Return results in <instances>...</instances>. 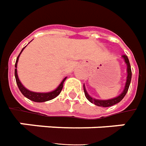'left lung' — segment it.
I'll return each mask as SVG.
<instances>
[{"label": "left lung", "instance_id": "1", "mask_svg": "<svg viewBox=\"0 0 146 146\" xmlns=\"http://www.w3.org/2000/svg\"><path fill=\"white\" fill-rule=\"evenodd\" d=\"M123 58L125 60V62L126 63L127 65V77H126V85H125V88L123 92L119 95V96H117L115 98H113V99H111V100H96V99H93L92 97H91L88 94L87 91L85 89V87L84 85V95L88 99V101H90L92 104H94L96 106H99V107H104V108H107V107H111V106H113V105L118 104L119 102L123 100L124 96H126L127 91L129 89V87H130V81H131V76H132V72H131V68H130V62H129V59L127 58V56L123 54Z\"/></svg>", "mask_w": 146, "mask_h": 146}]
</instances>
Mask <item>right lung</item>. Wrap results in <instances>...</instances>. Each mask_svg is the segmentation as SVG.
<instances>
[{"label":"right lung","instance_id":"obj_1","mask_svg":"<svg viewBox=\"0 0 146 146\" xmlns=\"http://www.w3.org/2000/svg\"><path fill=\"white\" fill-rule=\"evenodd\" d=\"M26 46H24L23 48V50H21V52L23 51V49L25 48ZM20 52V54H21ZM20 54L19 56L17 57L16 58V64H15V77H16V84L18 85V88L19 89L21 92V93L25 96L27 97V99H29L31 100L34 102H38V103H41V102H45V101H48V100H53L54 99L56 96H58L60 92H62V89L63 88V84H64V81L66 80V77H65L63 80L62 81V83L59 84V86L55 90L53 91V92H46V93H41V92H31V91L27 90V88L23 87V84L20 83V80L18 78V75H17V70H16V67H17V62H18V60H19V57H20Z\"/></svg>","mask_w":146,"mask_h":146}]
</instances>
